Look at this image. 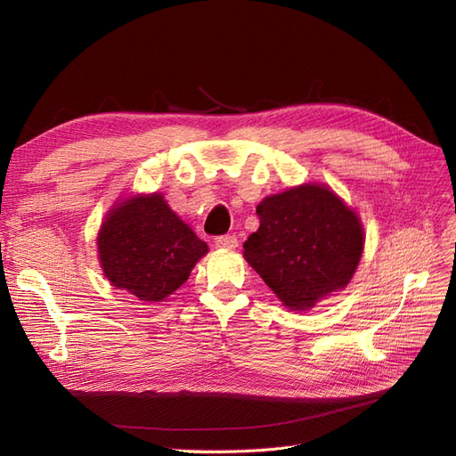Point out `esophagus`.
Returning a JSON list of instances; mask_svg holds the SVG:
<instances>
[{
  "mask_svg": "<svg viewBox=\"0 0 456 456\" xmlns=\"http://www.w3.org/2000/svg\"><path fill=\"white\" fill-rule=\"evenodd\" d=\"M215 245L218 249H236L238 238L236 236H218L215 238Z\"/></svg>",
  "mask_w": 456,
  "mask_h": 456,
  "instance_id": "obj_1",
  "label": "esophagus"
}]
</instances>
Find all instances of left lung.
I'll use <instances>...</instances> for the list:
<instances>
[{"instance_id": "1", "label": "left lung", "mask_w": 456, "mask_h": 456, "mask_svg": "<svg viewBox=\"0 0 456 456\" xmlns=\"http://www.w3.org/2000/svg\"><path fill=\"white\" fill-rule=\"evenodd\" d=\"M256 215L243 256L287 308H314L350 283L365 238L360 216L335 191L302 184L265 198Z\"/></svg>"}]
</instances>
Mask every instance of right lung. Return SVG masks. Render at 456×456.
Listing matches in <instances>:
<instances>
[{"mask_svg":"<svg viewBox=\"0 0 456 456\" xmlns=\"http://www.w3.org/2000/svg\"><path fill=\"white\" fill-rule=\"evenodd\" d=\"M99 260L108 281L144 302L175 293L209 251L161 194L114 205L101 226Z\"/></svg>","mask_w":456,"mask_h":456,"instance_id":"right-lung-1","label":"right lung"}]
</instances>
